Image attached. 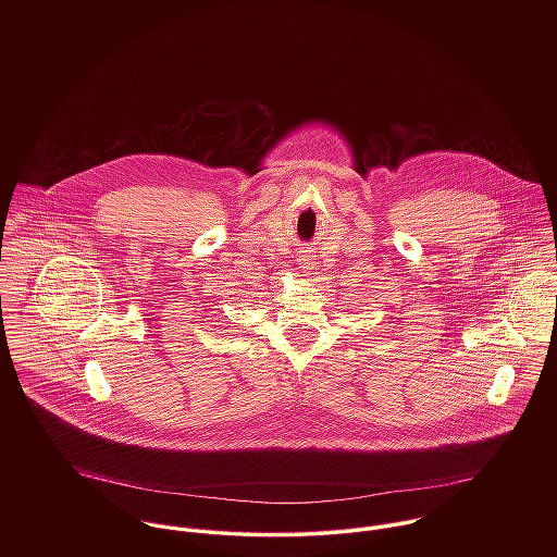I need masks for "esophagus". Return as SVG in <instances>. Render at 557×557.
<instances>
[{"label":"esophagus","mask_w":557,"mask_h":557,"mask_svg":"<svg viewBox=\"0 0 557 557\" xmlns=\"http://www.w3.org/2000/svg\"><path fill=\"white\" fill-rule=\"evenodd\" d=\"M302 268H307V270L311 268V259H309V257H305V259H302Z\"/></svg>","instance_id":"34e87169"}]
</instances>
